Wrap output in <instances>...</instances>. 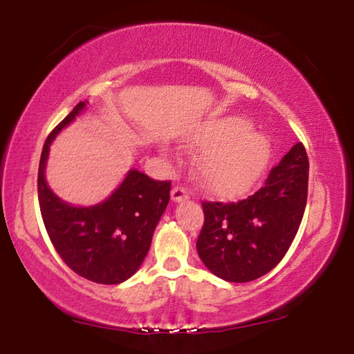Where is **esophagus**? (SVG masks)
Masks as SVG:
<instances>
[{"mask_svg":"<svg viewBox=\"0 0 354 354\" xmlns=\"http://www.w3.org/2000/svg\"><path fill=\"white\" fill-rule=\"evenodd\" d=\"M189 196H190L189 189L184 187V185H175V187L171 189V200H173V201L187 200Z\"/></svg>","mask_w":354,"mask_h":354,"instance_id":"esophagus-1","label":"esophagus"}]
</instances>
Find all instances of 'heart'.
<instances>
[{
  "mask_svg": "<svg viewBox=\"0 0 354 354\" xmlns=\"http://www.w3.org/2000/svg\"><path fill=\"white\" fill-rule=\"evenodd\" d=\"M190 143L206 151L198 165L203 183L225 198L247 194L266 171L272 156L270 143L251 134V124L241 117L203 123Z\"/></svg>",
  "mask_w": 354,
  "mask_h": 354,
  "instance_id": "b5f03b06",
  "label": "heart"
}]
</instances>
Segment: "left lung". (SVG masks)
I'll return each mask as SVG.
<instances>
[{
	"label": "left lung",
	"mask_w": 354,
	"mask_h": 354,
	"mask_svg": "<svg viewBox=\"0 0 354 354\" xmlns=\"http://www.w3.org/2000/svg\"><path fill=\"white\" fill-rule=\"evenodd\" d=\"M308 179L309 160L299 142L248 198L203 201L196 250L209 270L230 283H248L277 267L303 220Z\"/></svg>",
	"instance_id": "left-lung-1"
}]
</instances>
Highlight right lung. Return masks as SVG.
Wrapping results in <instances>:
<instances>
[{"label": "right lung", "mask_w": 354, "mask_h": 354, "mask_svg": "<svg viewBox=\"0 0 354 354\" xmlns=\"http://www.w3.org/2000/svg\"><path fill=\"white\" fill-rule=\"evenodd\" d=\"M84 106L77 104L46 137L37 176L40 212L53 247L71 270L93 283L118 284L133 277L145 259L169 205L171 183L131 170L101 205L73 207L59 200L45 181L48 151L56 134Z\"/></svg>", "instance_id": "add662e5"}]
</instances>
